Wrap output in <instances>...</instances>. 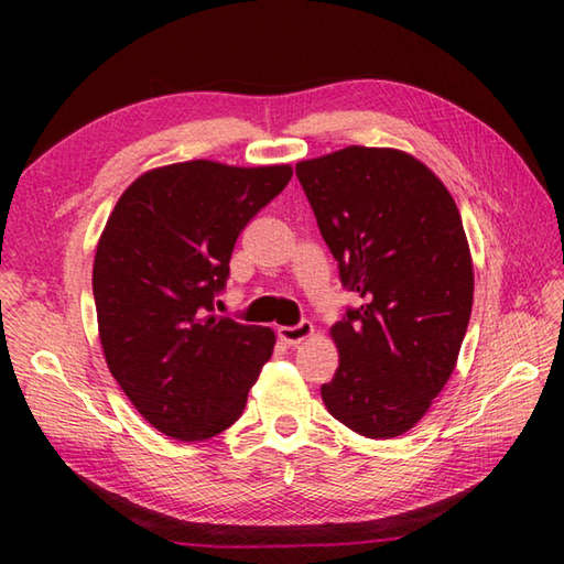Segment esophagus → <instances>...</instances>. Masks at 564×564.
<instances>
[{
    "label": "esophagus",
    "mask_w": 564,
    "mask_h": 564,
    "mask_svg": "<svg viewBox=\"0 0 564 564\" xmlns=\"http://www.w3.org/2000/svg\"><path fill=\"white\" fill-rule=\"evenodd\" d=\"M313 332H315L313 322L303 319L301 325H295V327H279V337H281L285 344L297 346V344H303L305 339L313 337Z\"/></svg>",
    "instance_id": "34e87169"
}]
</instances>
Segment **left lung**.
<instances>
[{
  "instance_id": "obj_1",
  "label": "left lung",
  "mask_w": 564,
  "mask_h": 564,
  "mask_svg": "<svg viewBox=\"0 0 564 564\" xmlns=\"http://www.w3.org/2000/svg\"><path fill=\"white\" fill-rule=\"evenodd\" d=\"M339 279L364 297L329 329L339 368L322 386L334 419L394 438L446 386L473 313L458 206L412 154L351 145L295 164Z\"/></svg>"
}]
</instances>
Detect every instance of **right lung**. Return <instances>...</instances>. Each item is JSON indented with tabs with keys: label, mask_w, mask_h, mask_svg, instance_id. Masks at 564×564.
<instances>
[{
	"label": "right lung",
	"mask_w": 564,
	"mask_h": 564,
	"mask_svg": "<svg viewBox=\"0 0 564 564\" xmlns=\"http://www.w3.org/2000/svg\"><path fill=\"white\" fill-rule=\"evenodd\" d=\"M291 164H166L138 176L106 220L94 303L111 376L148 422L176 441L232 426L261 366L269 327L213 315L247 223L291 182Z\"/></svg>",
	"instance_id": "right-lung-1"
}]
</instances>
